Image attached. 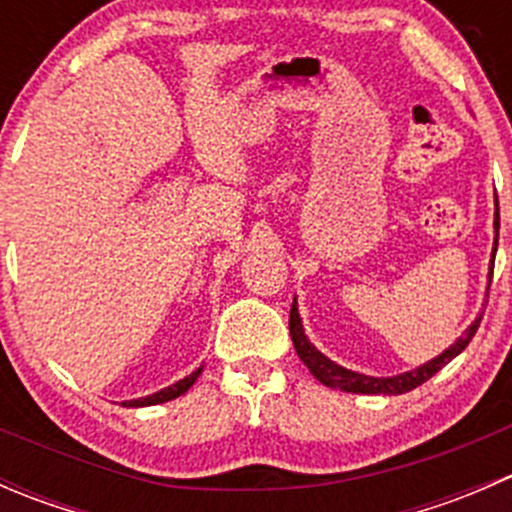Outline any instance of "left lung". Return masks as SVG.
<instances>
[{
	"label": "left lung",
	"instance_id": "1",
	"mask_svg": "<svg viewBox=\"0 0 512 512\" xmlns=\"http://www.w3.org/2000/svg\"><path fill=\"white\" fill-rule=\"evenodd\" d=\"M498 227H500V215L495 213V232H498ZM495 245H498V237H495ZM493 255H495V250H493ZM480 319H483V317H478L476 322H473L471 327L466 329V334H463V337L458 339L453 347H448L446 352L438 354L436 359L426 361V364L418 366V369H414V371H406V374H399V376H386V379H374V376L356 374V371L344 369V366L329 361L322 352H317V349L309 344V339L304 337L302 319H299V312H297V302H292V309H289V334H292V344H294V349H297L299 359L304 361V366L312 371L314 379L322 381V384L329 386V389L349 391V394H389V396H396V394H406V391L421 386L423 381L431 379L436 371H441L443 366H446L448 361L453 359V356L461 354L463 349L471 344V339L476 337V332L480 327Z\"/></svg>",
	"mask_w": 512,
	"mask_h": 512
}]
</instances>
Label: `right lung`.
Returning a JSON list of instances; mask_svg holds the SVG:
<instances>
[{
	"mask_svg": "<svg viewBox=\"0 0 512 512\" xmlns=\"http://www.w3.org/2000/svg\"><path fill=\"white\" fill-rule=\"evenodd\" d=\"M200 371H193L190 376H185V379H180L178 384L168 386V389H160L158 394H151V396H143V399H133V401H123V406H156V404H163V401H170V399H178L180 394H185V391L190 389V386L195 384V379L200 376Z\"/></svg>",
	"mask_w": 512,
	"mask_h": 512,
	"instance_id": "obj_1",
	"label": "right lung"
}]
</instances>
